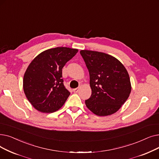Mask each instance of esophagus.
<instances>
[{
	"instance_id": "obj_1",
	"label": "esophagus",
	"mask_w": 159,
	"mask_h": 159,
	"mask_svg": "<svg viewBox=\"0 0 159 159\" xmlns=\"http://www.w3.org/2000/svg\"><path fill=\"white\" fill-rule=\"evenodd\" d=\"M81 88V86H79L78 88H75V89H73V92L74 93H78L79 91V90Z\"/></svg>"
}]
</instances>
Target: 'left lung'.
Segmentation results:
<instances>
[{"label":"left lung","instance_id":"obj_1","mask_svg":"<svg viewBox=\"0 0 159 159\" xmlns=\"http://www.w3.org/2000/svg\"><path fill=\"white\" fill-rule=\"evenodd\" d=\"M80 54L89 72L92 90L85 100L87 107L97 116L114 114L131 93L129 74L118 59L105 53L81 50Z\"/></svg>","mask_w":159,"mask_h":159}]
</instances>
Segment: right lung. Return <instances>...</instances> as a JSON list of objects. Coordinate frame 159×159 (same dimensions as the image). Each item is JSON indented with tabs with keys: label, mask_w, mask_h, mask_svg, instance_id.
<instances>
[{
	"label": "right lung",
	"mask_w": 159,
	"mask_h": 159,
	"mask_svg": "<svg viewBox=\"0 0 159 159\" xmlns=\"http://www.w3.org/2000/svg\"><path fill=\"white\" fill-rule=\"evenodd\" d=\"M78 52L67 47L50 48L40 53L30 63L24 75L23 89L36 110L52 113L62 107L70 95L63 85L62 69Z\"/></svg>",
	"instance_id": "1"
}]
</instances>
